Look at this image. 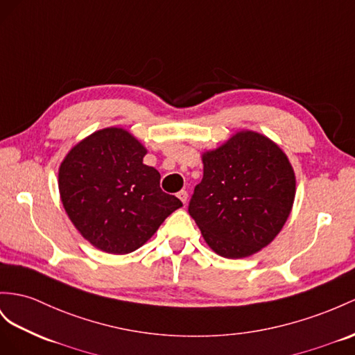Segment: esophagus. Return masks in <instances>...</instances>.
Listing matches in <instances>:
<instances>
[{"mask_svg":"<svg viewBox=\"0 0 355 355\" xmlns=\"http://www.w3.org/2000/svg\"><path fill=\"white\" fill-rule=\"evenodd\" d=\"M177 196L180 198V201L186 205V202H187V198H189V193L186 192V190H180V192L177 193Z\"/></svg>","mask_w":355,"mask_h":355,"instance_id":"obj_1","label":"esophagus"}]
</instances>
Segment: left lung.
Wrapping results in <instances>:
<instances>
[{
	"label": "left lung",
	"mask_w": 355,
	"mask_h": 355,
	"mask_svg": "<svg viewBox=\"0 0 355 355\" xmlns=\"http://www.w3.org/2000/svg\"><path fill=\"white\" fill-rule=\"evenodd\" d=\"M204 177L189 202L202 237L225 258L257 253L280 232L293 208L295 175L275 142L240 132L202 156Z\"/></svg>",
	"instance_id": "left-lung-1"
}]
</instances>
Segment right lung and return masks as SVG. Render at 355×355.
I'll return each instance as SVG.
<instances>
[{"mask_svg": "<svg viewBox=\"0 0 355 355\" xmlns=\"http://www.w3.org/2000/svg\"><path fill=\"white\" fill-rule=\"evenodd\" d=\"M145 154L129 132L109 127L75 145L61 163L62 205L83 237L100 250L124 255L139 249L183 207L160 189L159 171L144 165Z\"/></svg>", "mask_w": 355, "mask_h": 355, "instance_id": "1", "label": "right lung"}]
</instances>
